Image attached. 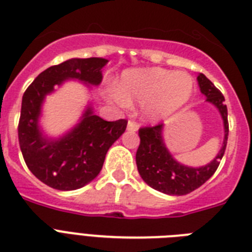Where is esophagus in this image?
Masks as SVG:
<instances>
[{
	"label": "esophagus",
	"instance_id": "esophagus-1",
	"mask_svg": "<svg viewBox=\"0 0 252 252\" xmlns=\"http://www.w3.org/2000/svg\"><path fill=\"white\" fill-rule=\"evenodd\" d=\"M126 128H128V130H130V132H137V130H138V126H137V123L132 122V120H129V122H128V126H126Z\"/></svg>",
	"mask_w": 252,
	"mask_h": 252
}]
</instances>
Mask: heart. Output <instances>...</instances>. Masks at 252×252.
<instances>
[{
	"label": "heart",
	"instance_id": "b5f03b06",
	"mask_svg": "<svg viewBox=\"0 0 252 252\" xmlns=\"http://www.w3.org/2000/svg\"><path fill=\"white\" fill-rule=\"evenodd\" d=\"M194 92V79L185 71H169L160 67L126 69L110 98L126 107L140 102V112L146 122H160L173 115L189 101Z\"/></svg>",
	"mask_w": 252,
	"mask_h": 252
}]
</instances>
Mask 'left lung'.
I'll return each mask as SVG.
<instances>
[{"mask_svg": "<svg viewBox=\"0 0 252 252\" xmlns=\"http://www.w3.org/2000/svg\"><path fill=\"white\" fill-rule=\"evenodd\" d=\"M197 80L200 92L207 98L206 101L218 108L224 124L222 146L208 164L202 167H189L176 160L165 146L163 124L141 128L138 132L141 138L136 154L138 173L147 185L168 195H185L203 185L218 169L222 155L225 153L229 124L224 95L203 73H199Z\"/></svg>", "mask_w": 252, "mask_h": 252, "instance_id": "obj_1", "label": "left lung"}]
</instances>
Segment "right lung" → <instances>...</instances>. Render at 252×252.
<instances>
[{
	"mask_svg": "<svg viewBox=\"0 0 252 252\" xmlns=\"http://www.w3.org/2000/svg\"><path fill=\"white\" fill-rule=\"evenodd\" d=\"M105 58H72L49 67L27 88L22 99L18 136L24 161L40 181L57 190H76L93 181L111 145L126 132V120L106 122L94 115L92 103L79 123L63 136H46L40 126L45 97L67 80H79L88 88L102 81Z\"/></svg>",
	"mask_w": 252,
	"mask_h": 252,
	"instance_id": "1",
	"label": "right lung"
}]
</instances>
